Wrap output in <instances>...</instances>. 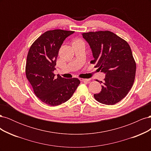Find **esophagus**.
Listing matches in <instances>:
<instances>
[{
    "label": "esophagus",
    "instance_id": "1",
    "mask_svg": "<svg viewBox=\"0 0 151 151\" xmlns=\"http://www.w3.org/2000/svg\"><path fill=\"white\" fill-rule=\"evenodd\" d=\"M80 81L83 82H89L91 79H80Z\"/></svg>",
    "mask_w": 151,
    "mask_h": 151
}]
</instances>
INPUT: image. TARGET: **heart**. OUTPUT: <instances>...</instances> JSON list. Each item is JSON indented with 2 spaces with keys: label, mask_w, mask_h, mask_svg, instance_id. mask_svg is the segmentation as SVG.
Wrapping results in <instances>:
<instances>
[{
  "label": "heart",
  "mask_w": 151,
  "mask_h": 151,
  "mask_svg": "<svg viewBox=\"0 0 151 151\" xmlns=\"http://www.w3.org/2000/svg\"><path fill=\"white\" fill-rule=\"evenodd\" d=\"M76 42H81V41H80V40H76Z\"/></svg>",
  "instance_id": "b5f03b06"
}]
</instances>
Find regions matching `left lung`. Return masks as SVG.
Listing matches in <instances>:
<instances>
[{
	"label": "left lung",
	"mask_w": 151,
	"mask_h": 151,
	"mask_svg": "<svg viewBox=\"0 0 151 151\" xmlns=\"http://www.w3.org/2000/svg\"><path fill=\"white\" fill-rule=\"evenodd\" d=\"M82 35L93 53L94 60L91 63L106 75L101 81V92L94 94L95 99L107 105L118 103L129 92L135 77L136 63L129 43L109 31Z\"/></svg>",
	"instance_id": "left-lung-1"
}]
</instances>
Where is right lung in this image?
Returning <instances> with one entry per match:
<instances>
[{"label":"right lung","instance_id":"1","mask_svg":"<svg viewBox=\"0 0 151 151\" xmlns=\"http://www.w3.org/2000/svg\"><path fill=\"white\" fill-rule=\"evenodd\" d=\"M74 33L62 29L47 31L29 50L26 77L36 96L50 106H57L68 101L80 84L77 78L67 79L59 75L55 77L53 74L59 50L65 38Z\"/></svg>","mask_w":151,"mask_h":151}]
</instances>
